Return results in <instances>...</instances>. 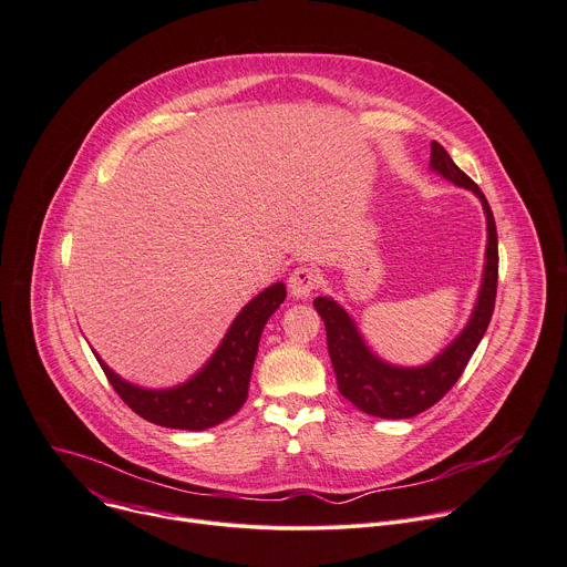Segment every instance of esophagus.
<instances>
[{
	"label": "esophagus",
	"instance_id": "esophagus-1",
	"mask_svg": "<svg viewBox=\"0 0 567 567\" xmlns=\"http://www.w3.org/2000/svg\"><path fill=\"white\" fill-rule=\"evenodd\" d=\"M318 284H320L318 270H312V268H308V266L295 268V270L290 272V277H288V290H290V295L297 297V299H306L312 290L318 288Z\"/></svg>",
	"mask_w": 567,
	"mask_h": 567
}]
</instances>
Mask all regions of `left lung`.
I'll return each instance as SVG.
<instances>
[{
	"instance_id": "left-lung-1",
	"label": "left lung",
	"mask_w": 567,
	"mask_h": 567,
	"mask_svg": "<svg viewBox=\"0 0 567 567\" xmlns=\"http://www.w3.org/2000/svg\"><path fill=\"white\" fill-rule=\"evenodd\" d=\"M430 168L473 192L486 214V259L477 303L464 331L423 367H396L373 355L349 312L331 297L312 301L327 327V344L338 390L358 410L381 419H410L444 399L460 381L473 351L484 338L497 290V231L482 188L451 159L442 144H430Z\"/></svg>"
}]
</instances>
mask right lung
I'll use <instances>...</instances> for the list:
<instances>
[{
	"mask_svg": "<svg viewBox=\"0 0 567 567\" xmlns=\"http://www.w3.org/2000/svg\"><path fill=\"white\" fill-rule=\"evenodd\" d=\"M284 299L286 286L279 281L245 303L209 362L186 383L168 390H144L123 381L94 355L121 401L142 419L162 427L207 430L243 408L264 327Z\"/></svg>",
	"mask_w": 567,
	"mask_h": 567,
	"instance_id": "1",
	"label": "right lung"
}]
</instances>
